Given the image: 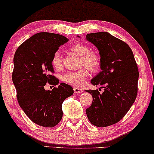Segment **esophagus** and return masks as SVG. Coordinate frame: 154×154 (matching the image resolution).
Returning a JSON list of instances; mask_svg holds the SVG:
<instances>
[{
	"instance_id": "34e87169",
	"label": "esophagus",
	"mask_w": 154,
	"mask_h": 154,
	"mask_svg": "<svg viewBox=\"0 0 154 154\" xmlns=\"http://www.w3.org/2000/svg\"><path fill=\"white\" fill-rule=\"evenodd\" d=\"M74 92L77 93V94H79V93L83 92V90L81 89V88H74Z\"/></svg>"
}]
</instances>
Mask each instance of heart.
I'll return each mask as SVG.
<instances>
[{
    "instance_id": "b5f03b06",
    "label": "heart",
    "mask_w": 154,
    "mask_h": 154,
    "mask_svg": "<svg viewBox=\"0 0 154 154\" xmlns=\"http://www.w3.org/2000/svg\"><path fill=\"white\" fill-rule=\"evenodd\" d=\"M70 49L71 51L80 56V66H85L91 72H96L100 68V56L95 51H89V47L87 45L82 43H76L71 45ZM51 64L56 70L61 68L62 56L59 51H56L53 54ZM88 77V70L86 68H81L77 71L67 72L63 76V80L67 84L79 87L83 85Z\"/></svg>"
}]
</instances>
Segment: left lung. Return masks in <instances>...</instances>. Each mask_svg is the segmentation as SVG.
I'll list each match as a JSON object with an SVG mask.
<instances>
[{
  "instance_id": "1",
  "label": "left lung",
  "mask_w": 154,
  "mask_h": 154,
  "mask_svg": "<svg viewBox=\"0 0 154 154\" xmlns=\"http://www.w3.org/2000/svg\"><path fill=\"white\" fill-rule=\"evenodd\" d=\"M86 40L97 47L101 59V71L91 82L104 88L103 94L86 91L93 97L86 113L93 125L109 126L123 119L135 100L138 68L128 45L107 32L87 34Z\"/></svg>"
}]
</instances>
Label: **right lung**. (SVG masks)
<instances>
[{
	"mask_svg": "<svg viewBox=\"0 0 154 154\" xmlns=\"http://www.w3.org/2000/svg\"><path fill=\"white\" fill-rule=\"evenodd\" d=\"M68 41L56 33L41 32L33 35L17 49L14 56L12 82L21 109L39 125L53 128L61 120L62 104L74 93L72 86L60 83L51 91L45 89L47 83H59L54 75L53 54Z\"/></svg>",
	"mask_w": 154,
	"mask_h": 154,
	"instance_id": "add662e5",
	"label": "right lung"
}]
</instances>
